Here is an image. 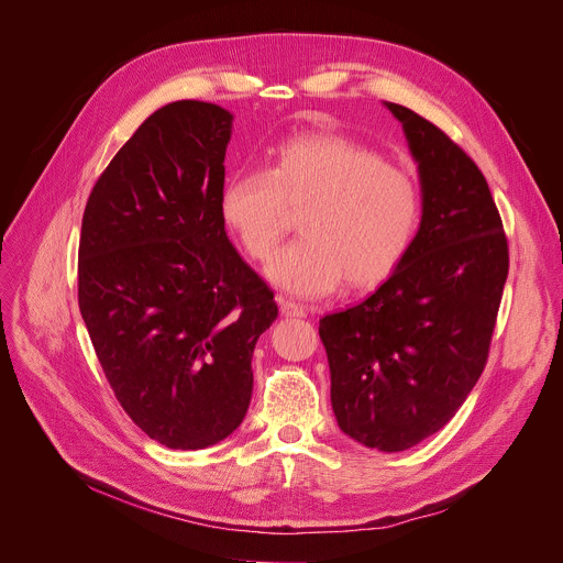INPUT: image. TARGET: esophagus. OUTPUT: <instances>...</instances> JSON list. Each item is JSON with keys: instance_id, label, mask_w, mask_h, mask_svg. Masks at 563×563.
Wrapping results in <instances>:
<instances>
[{"instance_id": "esophagus-1", "label": "esophagus", "mask_w": 563, "mask_h": 563, "mask_svg": "<svg viewBox=\"0 0 563 563\" xmlns=\"http://www.w3.org/2000/svg\"><path fill=\"white\" fill-rule=\"evenodd\" d=\"M280 312H283V317H294V319H303L306 314H308V310L303 308V306H298V303H294V301H280Z\"/></svg>"}]
</instances>
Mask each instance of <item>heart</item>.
I'll return each instance as SVG.
<instances>
[{"label": "heart", "mask_w": 563, "mask_h": 563, "mask_svg": "<svg viewBox=\"0 0 563 563\" xmlns=\"http://www.w3.org/2000/svg\"><path fill=\"white\" fill-rule=\"evenodd\" d=\"M298 212V233L267 267L294 296L383 285L415 244L423 197L417 178L336 133H306L274 146L265 172H235L219 190V217L242 251L269 260Z\"/></svg>", "instance_id": "heart-1"}]
</instances>
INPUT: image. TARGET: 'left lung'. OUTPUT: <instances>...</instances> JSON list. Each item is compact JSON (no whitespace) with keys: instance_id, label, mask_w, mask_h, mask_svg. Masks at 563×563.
I'll return each instance as SVG.
<instances>
[{"instance_id":"1","label":"left lung","mask_w":563,"mask_h":563,"mask_svg":"<svg viewBox=\"0 0 563 563\" xmlns=\"http://www.w3.org/2000/svg\"><path fill=\"white\" fill-rule=\"evenodd\" d=\"M419 165L423 217L402 265L319 334L342 432L398 453L455 417L489 355L509 272L503 221L477 165L432 122L385 101Z\"/></svg>"}]
</instances>
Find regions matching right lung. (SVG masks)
I'll list each match as a JSON object with an SVG mask.
<instances>
[{"mask_svg": "<svg viewBox=\"0 0 563 563\" xmlns=\"http://www.w3.org/2000/svg\"><path fill=\"white\" fill-rule=\"evenodd\" d=\"M233 115L183 99L148 115L92 187L79 244V308L133 423L174 451L233 434L253 394L274 291L219 217Z\"/></svg>", "mask_w": 563, "mask_h": 563, "instance_id": "add662e5", "label": "right lung"}]
</instances>
